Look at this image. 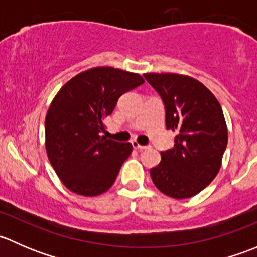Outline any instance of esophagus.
Masks as SVG:
<instances>
[{"label":"esophagus","instance_id":"34e87169","mask_svg":"<svg viewBox=\"0 0 257 257\" xmlns=\"http://www.w3.org/2000/svg\"><path fill=\"white\" fill-rule=\"evenodd\" d=\"M132 145H133V148L134 149H138V150H144V149H147V145H142V144H139L138 142H132Z\"/></svg>","mask_w":257,"mask_h":257}]
</instances>
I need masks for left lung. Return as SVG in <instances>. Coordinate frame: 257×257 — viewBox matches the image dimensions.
<instances>
[{"label": "left lung", "instance_id": "left-lung-1", "mask_svg": "<svg viewBox=\"0 0 257 257\" xmlns=\"http://www.w3.org/2000/svg\"><path fill=\"white\" fill-rule=\"evenodd\" d=\"M145 79L162 97L165 125L177 131L173 149L150 169L159 191L173 199L200 193L221 168L227 145V126L215 95L193 77L177 73H145Z\"/></svg>", "mask_w": 257, "mask_h": 257}]
</instances>
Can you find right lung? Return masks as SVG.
<instances>
[{
	"label": "right lung",
	"mask_w": 257,
	"mask_h": 257,
	"mask_svg": "<svg viewBox=\"0 0 257 257\" xmlns=\"http://www.w3.org/2000/svg\"><path fill=\"white\" fill-rule=\"evenodd\" d=\"M141 74L94 67L69 79L46 114V152L62 184L74 194L109 190L133 147L100 136L119 97L143 84Z\"/></svg>",
	"instance_id": "obj_1"
}]
</instances>
